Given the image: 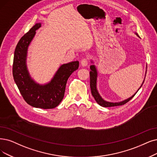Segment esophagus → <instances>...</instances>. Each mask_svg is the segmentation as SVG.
Listing matches in <instances>:
<instances>
[{"instance_id":"esophagus-1","label":"esophagus","mask_w":157,"mask_h":157,"mask_svg":"<svg viewBox=\"0 0 157 157\" xmlns=\"http://www.w3.org/2000/svg\"><path fill=\"white\" fill-rule=\"evenodd\" d=\"M88 61H89V58L88 57H85L83 58L81 60V65L82 66H86L88 64Z\"/></svg>"}]
</instances>
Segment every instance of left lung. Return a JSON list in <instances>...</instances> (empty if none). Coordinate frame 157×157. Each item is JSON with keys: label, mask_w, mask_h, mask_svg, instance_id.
<instances>
[{"label": "left lung", "mask_w": 157, "mask_h": 157, "mask_svg": "<svg viewBox=\"0 0 157 157\" xmlns=\"http://www.w3.org/2000/svg\"><path fill=\"white\" fill-rule=\"evenodd\" d=\"M137 36H139L136 34ZM90 69H91V71L90 72V87H91V94L93 97L95 98V100H96V102L100 105L102 106V107H113V106H118V105H124L125 104H126L128 102H129V100L132 98L135 95H133L132 97L128 98L127 100H125L122 102H116V103H113V102H106L104 100L102 99V98L100 96L99 93L97 91V70H96V67L94 65H91L90 66ZM144 81H143V83L144 84ZM142 84L141 85L140 87H142ZM140 88L139 89V90H140ZM136 91V92H137Z\"/></svg>", "instance_id": "8db88e82"}]
</instances>
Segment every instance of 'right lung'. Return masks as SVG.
<instances>
[{"instance_id": "right-lung-1", "label": "right lung", "mask_w": 157, "mask_h": 157, "mask_svg": "<svg viewBox=\"0 0 157 157\" xmlns=\"http://www.w3.org/2000/svg\"><path fill=\"white\" fill-rule=\"evenodd\" d=\"M41 26L37 23L18 41L16 46L13 63V76L21 94L29 105L42 109L54 108L61 102L64 96L67 80L79 66L78 61L62 64L51 82L39 85L31 78L26 64L28 47Z\"/></svg>"}]
</instances>
